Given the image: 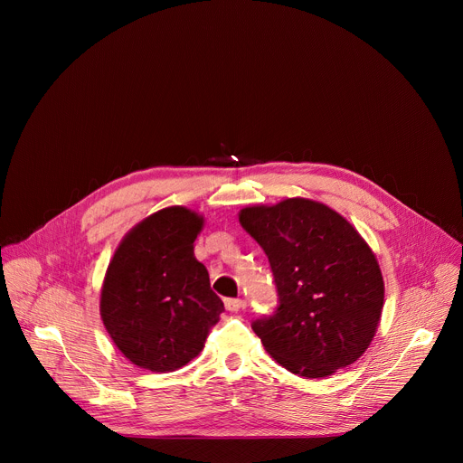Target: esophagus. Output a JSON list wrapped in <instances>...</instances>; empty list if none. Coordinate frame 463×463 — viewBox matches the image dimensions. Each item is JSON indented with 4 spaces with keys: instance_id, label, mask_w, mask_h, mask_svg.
I'll list each match as a JSON object with an SVG mask.
<instances>
[{
    "instance_id": "esophagus-1",
    "label": "esophagus",
    "mask_w": 463,
    "mask_h": 463,
    "mask_svg": "<svg viewBox=\"0 0 463 463\" xmlns=\"http://www.w3.org/2000/svg\"><path fill=\"white\" fill-rule=\"evenodd\" d=\"M243 306H245V302L240 300V298H225V309L227 311H240Z\"/></svg>"
}]
</instances>
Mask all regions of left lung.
<instances>
[{"instance_id": "obj_1", "label": "left lung", "mask_w": 463, "mask_h": 463, "mask_svg": "<svg viewBox=\"0 0 463 463\" xmlns=\"http://www.w3.org/2000/svg\"><path fill=\"white\" fill-rule=\"evenodd\" d=\"M238 218L268 254L279 293L277 311L252 322L266 352L307 379L355 363L384 300L377 258L355 227L306 197L245 207Z\"/></svg>"}]
</instances>
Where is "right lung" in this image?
Here are the masks:
<instances>
[{"label": "right lung", "mask_w": 463, "mask_h": 463, "mask_svg": "<svg viewBox=\"0 0 463 463\" xmlns=\"http://www.w3.org/2000/svg\"><path fill=\"white\" fill-rule=\"evenodd\" d=\"M203 216L168 207L145 218L118 243L100 291V317L126 359L174 372L203 350L222 298L194 256Z\"/></svg>", "instance_id": "obj_1"}]
</instances>
